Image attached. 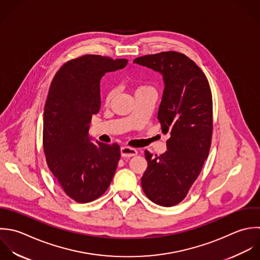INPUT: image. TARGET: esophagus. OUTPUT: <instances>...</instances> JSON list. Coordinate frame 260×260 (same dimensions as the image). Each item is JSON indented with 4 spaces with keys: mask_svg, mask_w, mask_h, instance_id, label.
<instances>
[{
    "mask_svg": "<svg viewBox=\"0 0 260 260\" xmlns=\"http://www.w3.org/2000/svg\"><path fill=\"white\" fill-rule=\"evenodd\" d=\"M120 153H121V156L122 157H125V158H129V157H133V156H136L138 154V151L134 148H131V147H121L120 149Z\"/></svg>",
    "mask_w": 260,
    "mask_h": 260,
    "instance_id": "obj_1",
    "label": "esophagus"
}]
</instances>
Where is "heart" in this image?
Segmentation results:
<instances>
[{
    "mask_svg": "<svg viewBox=\"0 0 260 260\" xmlns=\"http://www.w3.org/2000/svg\"><path fill=\"white\" fill-rule=\"evenodd\" d=\"M152 89H153V88H152L150 85H148V84H140V85H138V86L136 87V89H135V94L137 95V94H139V93H142V92H145V91H148V90H152ZM114 94H115L114 89H111V90H109V91L107 92L106 97H105V103H106V104H108V103L112 100Z\"/></svg>",
    "mask_w": 260,
    "mask_h": 260,
    "instance_id": "obj_1",
    "label": "heart"
}]
</instances>
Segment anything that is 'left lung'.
Instances as JSON below:
<instances>
[{
  "instance_id": "8db88e82",
  "label": "left lung",
  "mask_w": 260,
  "mask_h": 260,
  "mask_svg": "<svg viewBox=\"0 0 260 260\" xmlns=\"http://www.w3.org/2000/svg\"><path fill=\"white\" fill-rule=\"evenodd\" d=\"M163 75L165 88L158 111L167 151L145 150L148 168L141 181L147 198L162 207L181 203L209 156L213 136V97L201 68L184 53L162 51L135 58Z\"/></svg>"
}]
</instances>
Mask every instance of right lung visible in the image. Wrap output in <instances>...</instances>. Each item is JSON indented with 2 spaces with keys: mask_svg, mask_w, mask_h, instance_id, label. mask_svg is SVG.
<instances>
[{
  "mask_svg": "<svg viewBox=\"0 0 260 260\" xmlns=\"http://www.w3.org/2000/svg\"><path fill=\"white\" fill-rule=\"evenodd\" d=\"M126 64V58L84 54L64 62L51 81L44 106L43 151L58 184L77 203L100 198L115 173L119 146L93 144L88 132L92 115L100 109V79Z\"/></svg>",
  "mask_w": 260,
  "mask_h": 260,
  "instance_id": "right-lung-1",
  "label": "right lung"
}]
</instances>
